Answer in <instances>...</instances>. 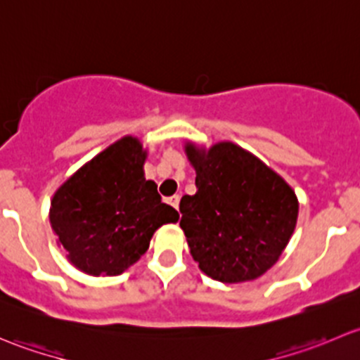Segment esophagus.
Here are the masks:
<instances>
[{
	"label": "esophagus",
	"mask_w": 360,
	"mask_h": 360,
	"mask_svg": "<svg viewBox=\"0 0 360 360\" xmlns=\"http://www.w3.org/2000/svg\"><path fill=\"white\" fill-rule=\"evenodd\" d=\"M167 203H169V205H172L174 209H177V207H179V195L169 197V198H167Z\"/></svg>",
	"instance_id": "obj_1"
}]
</instances>
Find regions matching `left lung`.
<instances>
[{
    "label": "left lung",
    "instance_id": "left-lung-1",
    "mask_svg": "<svg viewBox=\"0 0 360 360\" xmlns=\"http://www.w3.org/2000/svg\"><path fill=\"white\" fill-rule=\"evenodd\" d=\"M197 193L179 210L193 259L226 284L254 281L274 266L297 219V198L281 176L233 143L186 146Z\"/></svg>",
    "mask_w": 360,
    "mask_h": 360
}]
</instances>
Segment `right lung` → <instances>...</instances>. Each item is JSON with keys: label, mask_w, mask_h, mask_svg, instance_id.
<instances>
[{"label": "right lung", "mask_w": 360, "mask_h": 360, "mask_svg": "<svg viewBox=\"0 0 360 360\" xmlns=\"http://www.w3.org/2000/svg\"><path fill=\"white\" fill-rule=\"evenodd\" d=\"M144 160L139 141L123 137L53 195L50 223L78 270L120 275L146 252L162 224L179 219L144 177Z\"/></svg>", "instance_id": "1"}]
</instances>
